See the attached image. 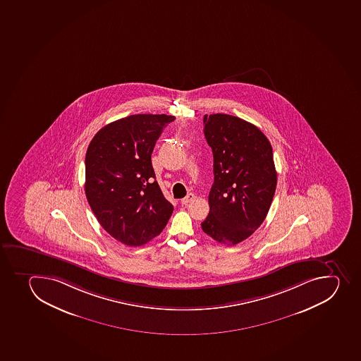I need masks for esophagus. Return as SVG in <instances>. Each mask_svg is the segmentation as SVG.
I'll return each mask as SVG.
<instances>
[{"mask_svg": "<svg viewBox=\"0 0 361 361\" xmlns=\"http://www.w3.org/2000/svg\"><path fill=\"white\" fill-rule=\"evenodd\" d=\"M192 200H195V194L189 192L188 195L185 196V199L181 200L182 204H188L189 202H192Z\"/></svg>", "mask_w": 361, "mask_h": 361, "instance_id": "1", "label": "esophagus"}]
</instances>
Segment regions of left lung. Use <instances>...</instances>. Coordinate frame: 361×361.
Returning a JSON list of instances; mask_svg holds the SVG:
<instances>
[{"label":"left lung","mask_w":361,"mask_h":361,"mask_svg":"<svg viewBox=\"0 0 361 361\" xmlns=\"http://www.w3.org/2000/svg\"><path fill=\"white\" fill-rule=\"evenodd\" d=\"M203 124L214 183L201 227L217 242L235 245L255 233L271 206L277 185L271 145L255 125L231 114H206Z\"/></svg>","instance_id":"obj_1"}]
</instances>
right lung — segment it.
I'll list each match as a JSON object with an SVG mask.
<instances>
[{"label": "right lung", "instance_id": "right-lung-1", "mask_svg": "<svg viewBox=\"0 0 361 361\" xmlns=\"http://www.w3.org/2000/svg\"><path fill=\"white\" fill-rule=\"evenodd\" d=\"M176 117L133 114L104 126L85 157V194L100 226L121 243L137 247L164 231L172 203L155 181L151 154Z\"/></svg>", "mask_w": 361, "mask_h": 361}]
</instances>
